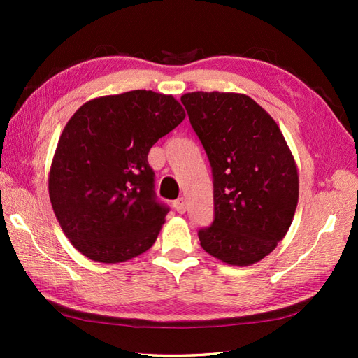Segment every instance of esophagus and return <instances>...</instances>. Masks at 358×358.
<instances>
[{"mask_svg":"<svg viewBox=\"0 0 358 358\" xmlns=\"http://www.w3.org/2000/svg\"><path fill=\"white\" fill-rule=\"evenodd\" d=\"M173 209L178 212V214H185L186 212V200L185 199H177L173 203Z\"/></svg>","mask_w":358,"mask_h":358,"instance_id":"obj_1","label":"esophagus"}]
</instances>
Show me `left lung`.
Instances as JSON below:
<instances>
[{
	"instance_id": "left-lung-1",
	"label": "left lung",
	"mask_w": 358,
	"mask_h": 358,
	"mask_svg": "<svg viewBox=\"0 0 358 358\" xmlns=\"http://www.w3.org/2000/svg\"><path fill=\"white\" fill-rule=\"evenodd\" d=\"M181 103L214 185V222L199 229L200 245L227 264L260 262L283 240L299 201V173L285 136L248 95L192 92Z\"/></svg>"
}]
</instances>
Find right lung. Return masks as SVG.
<instances>
[{"instance_id":"add662e5","label":"right lung","mask_w":358,"mask_h":358,"mask_svg":"<svg viewBox=\"0 0 358 358\" xmlns=\"http://www.w3.org/2000/svg\"><path fill=\"white\" fill-rule=\"evenodd\" d=\"M152 90L83 104L59 136L49 196L66 237L94 262L131 260L154 245L169 208L157 199L150 148L185 120Z\"/></svg>"}]
</instances>
